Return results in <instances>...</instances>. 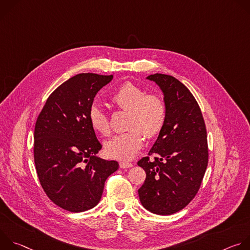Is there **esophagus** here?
<instances>
[{"label": "esophagus", "mask_w": 250, "mask_h": 250, "mask_svg": "<svg viewBox=\"0 0 250 250\" xmlns=\"http://www.w3.org/2000/svg\"><path fill=\"white\" fill-rule=\"evenodd\" d=\"M131 166H132V163H130V162H126V161H122V162H120V167L123 168V169H125V168H129V167H131Z\"/></svg>", "instance_id": "obj_1"}]
</instances>
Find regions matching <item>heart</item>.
<instances>
[{"label":"heart","instance_id":"heart-1","mask_svg":"<svg viewBox=\"0 0 250 250\" xmlns=\"http://www.w3.org/2000/svg\"><path fill=\"white\" fill-rule=\"evenodd\" d=\"M110 101L119 109L127 111L128 130L106 141L105 153L112 158L130 160L144 146L146 135L149 138L155 137L164 127L167 116L166 104L157 94H146L144 88L131 82L120 85L110 97ZM88 120L91 127L100 135L110 133L109 117L98 105L91 106Z\"/></svg>","mask_w":250,"mask_h":250}]
</instances>
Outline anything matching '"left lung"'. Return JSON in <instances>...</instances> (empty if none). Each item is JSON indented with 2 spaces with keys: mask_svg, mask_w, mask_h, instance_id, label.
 <instances>
[{
  "mask_svg": "<svg viewBox=\"0 0 250 250\" xmlns=\"http://www.w3.org/2000/svg\"><path fill=\"white\" fill-rule=\"evenodd\" d=\"M147 79L163 92L167 116L148 156L137 162L146 173L138 195L146 209L168 216L184 208L201 187L208 161L207 129L200 106L184 84L159 73Z\"/></svg>",
  "mask_w": 250,
  "mask_h": 250,
  "instance_id": "obj_1",
  "label": "left lung"
}]
</instances>
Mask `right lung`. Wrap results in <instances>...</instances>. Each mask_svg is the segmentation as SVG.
Masks as SVG:
<instances>
[{"label":"right lung","instance_id":"add662e5","mask_svg":"<svg viewBox=\"0 0 250 250\" xmlns=\"http://www.w3.org/2000/svg\"><path fill=\"white\" fill-rule=\"evenodd\" d=\"M113 75L81 73L48 97L34 127L33 157L41 185L58 207L80 212L98 205L104 182L119 168L96 154L102 145L88 113Z\"/></svg>","mask_w":250,"mask_h":250}]
</instances>
